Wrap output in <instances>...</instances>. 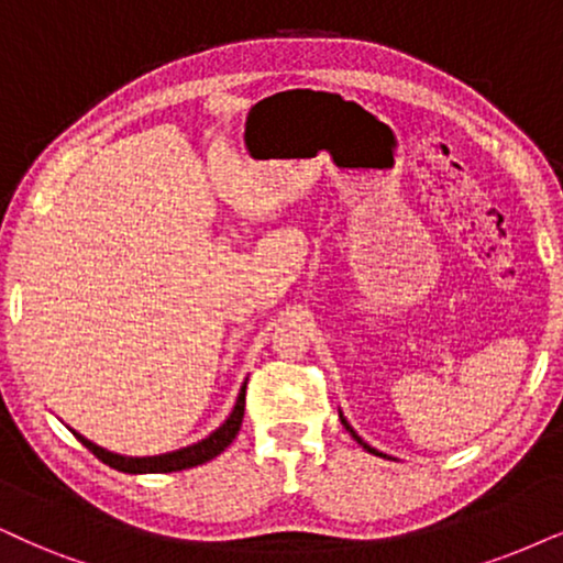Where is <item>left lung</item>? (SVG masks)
<instances>
[{
	"mask_svg": "<svg viewBox=\"0 0 563 563\" xmlns=\"http://www.w3.org/2000/svg\"><path fill=\"white\" fill-rule=\"evenodd\" d=\"M340 421H343V426H345V431H351V437H353L355 441H358V444H361V446H364V450H366V452H372V454H376V457H387V454H384V452H379V450H374V446H368V444H366V441H364V439H361V437H358V433H355V431H353V426L345 421V416H343V412H340Z\"/></svg>",
	"mask_w": 563,
	"mask_h": 563,
	"instance_id": "left-lung-1",
	"label": "left lung"
}]
</instances>
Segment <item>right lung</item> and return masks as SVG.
<instances>
[{
    "label": "right lung",
    "mask_w": 563,
    "mask_h": 563,
    "mask_svg": "<svg viewBox=\"0 0 563 563\" xmlns=\"http://www.w3.org/2000/svg\"><path fill=\"white\" fill-rule=\"evenodd\" d=\"M244 402H246V382H244V387H241V393L236 397V405H233L231 416L225 418V421L220 423L218 429L210 433V437L197 441V444L181 446V450H174V452H166V454H153V457H126V454L109 452V450H103V446L92 444V441L85 439L82 433H77V431H73V433L82 441L85 446H88L92 454H96L98 460L106 462V465L113 467V471H119V473H130V475L176 473V471H187V467L202 465V462H210L212 457H218V454L223 452L233 439H236V433L241 429V421H244Z\"/></svg>",
    "instance_id": "right-lung-1"
}]
</instances>
